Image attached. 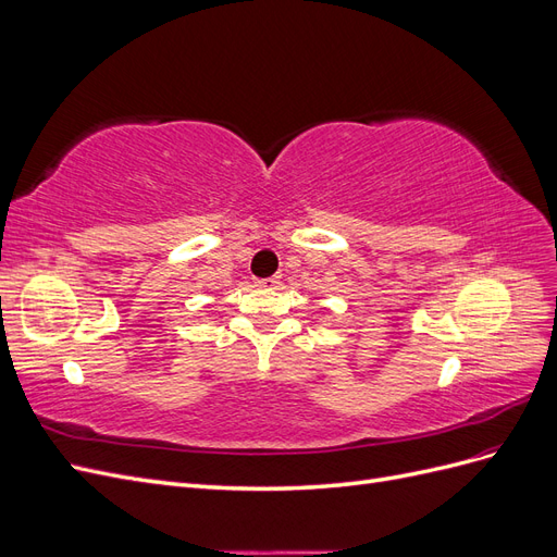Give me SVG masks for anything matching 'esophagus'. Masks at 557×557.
Masks as SVG:
<instances>
[{
    "mask_svg": "<svg viewBox=\"0 0 557 557\" xmlns=\"http://www.w3.org/2000/svg\"><path fill=\"white\" fill-rule=\"evenodd\" d=\"M256 285H258V288L272 290V288H278V281L276 278H260V281H256Z\"/></svg>",
    "mask_w": 557,
    "mask_h": 557,
    "instance_id": "1",
    "label": "esophagus"
}]
</instances>
